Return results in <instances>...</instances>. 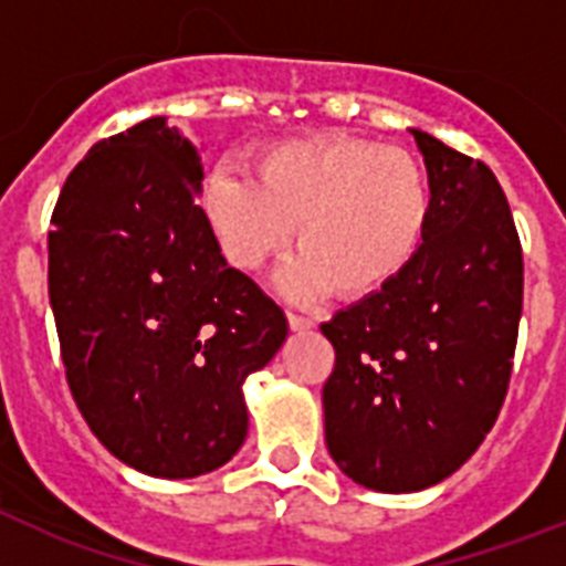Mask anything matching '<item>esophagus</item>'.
<instances>
[{"instance_id":"1","label":"esophagus","mask_w":566,"mask_h":566,"mask_svg":"<svg viewBox=\"0 0 566 566\" xmlns=\"http://www.w3.org/2000/svg\"><path fill=\"white\" fill-rule=\"evenodd\" d=\"M286 317H289V326H292V332H308V328H314V317H308V314L286 312Z\"/></svg>"}]
</instances>
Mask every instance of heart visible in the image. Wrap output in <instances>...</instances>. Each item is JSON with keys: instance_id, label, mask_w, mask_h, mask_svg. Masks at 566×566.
<instances>
[{"instance_id": "heart-1", "label": "heart", "mask_w": 566, "mask_h": 566, "mask_svg": "<svg viewBox=\"0 0 566 566\" xmlns=\"http://www.w3.org/2000/svg\"><path fill=\"white\" fill-rule=\"evenodd\" d=\"M201 209L223 258L258 272L297 240L280 272L289 297L339 289L363 300L388 289L422 249L433 218L431 178L408 149L354 135H319L263 149L254 178L214 169Z\"/></svg>"}]
</instances>
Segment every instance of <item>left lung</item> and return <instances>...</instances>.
Returning a JSON list of instances; mask_svg holds the SVG:
<instances>
[{"label": "left lung", "instance_id": "8db88e82", "mask_svg": "<svg viewBox=\"0 0 566 566\" xmlns=\"http://www.w3.org/2000/svg\"><path fill=\"white\" fill-rule=\"evenodd\" d=\"M433 218L399 280L319 326L334 345L323 385L326 444L345 476L413 493L462 468L507 397L524 260L488 164L411 129Z\"/></svg>", "mask_w": 566, "mask_h": 566}]
</instances>
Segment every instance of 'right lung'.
<instances>
[{
	"instance_id": "obj_1",
	"label": "right lung",
	"mask_w": 566,
	"mask_h": 566,
	"mask_svg": "<svg viewBox=\"0 0 566 566\" xmlns=\"http://www.w3.org/2000/svg\"><path fill=\"white\" fill-rule=\"evenodd\" d=\"M198 149L164 115L104 138L67 175L48 234V292L70 394L129 468L192 479L247 439L243 382L289 334L232 269L195 195Z\"/></svg>"
}]
</instances>
